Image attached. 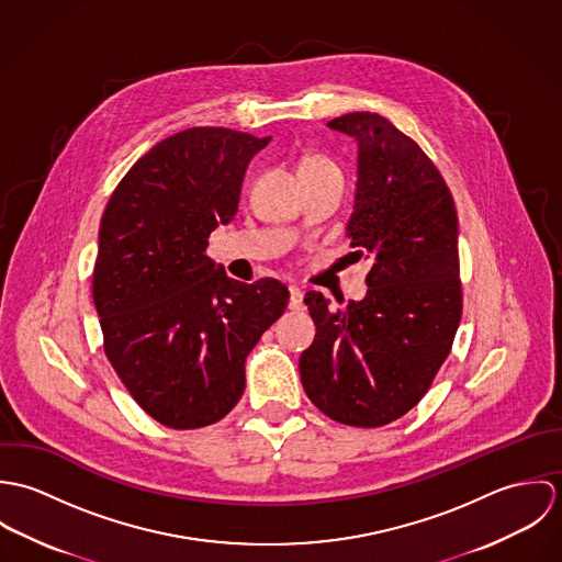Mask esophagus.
<instances>
[{
    "instance_id": "esophagus-1",
    "label": "esophagus",
    "mask_w": 562,
    "mask_h": 562,
    "mask_svg": "<svg viewBox=\"0 0 562 562\" xmlns=\"http://www.w3.org/2000/svg\"><path fill=\"white\" fill-rule=\"evenodd\" d=\"M290 310H292V312H303V310H305L301 288H294V285L290 288Z\"/></svg>"
}]
</instances>
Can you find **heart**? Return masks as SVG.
Wrapping results in <instances>:
<instances>
[{
	"label": "heart",
	"instance_id": "1",
	"mask_svg": "<svg viewBox=\"0 0 562 562\" xmlns=\"http://www.w3.org/2000/svg\"><path fill=\"white\" fill-rule=\"evenodd\" d=\"M324 168H337V166L328 160V158L321 156V154H312V156H305V158L301 160L299 172H301V170H324Z\"/></svg>",
	"mask_w": 562,
	"mask_h": 562
}]
</instances>
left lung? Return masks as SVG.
Listing matches in <instances>:
<instances>
[{"label": "left lung", "instance_id": "obj_1", "mask_svg": "<svg viewBox=\"0 0 562 562\" xmlns=\"http://www.w3.org/2000/svg\"><path fill=\"white\" fill-rule=\"evenodd\" d=\"M328 127L359 147L346 236L372 268L363 301L330 307L307 292L316 337L301 381L330 419L376 428L422 401L450 355L463 312L459 218L437 166L385 116L350 112Z\"/></svg>", "mask_w": 562, "mask_h": 562}]
</instances>
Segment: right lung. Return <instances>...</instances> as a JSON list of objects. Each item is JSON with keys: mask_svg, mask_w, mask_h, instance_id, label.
Segmentation results:
<instances>
[{"mask_svg": "<svg viewBox=\"0 0 562 562\" xmlns=\"http://www.w3.org/2000/svg\"><path fill=\"white\" fill-rule=\"evenodd\" d=\"M268 143L227 127L172 134L127 170L101 216L92 299L103 350L168 428L210 426L238 404L248 352L288 307L281 281L241 283L205 255Z\"/></svg>", "mask_w": 562, "mask_h": 562, "instance_id": "obj_1", "label": "right lung"}]
</instances>
